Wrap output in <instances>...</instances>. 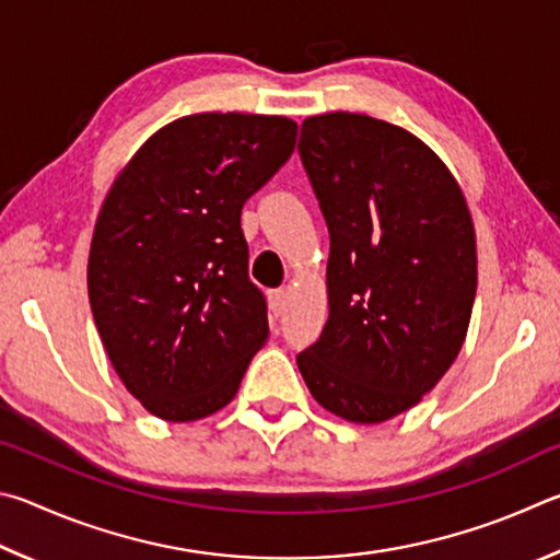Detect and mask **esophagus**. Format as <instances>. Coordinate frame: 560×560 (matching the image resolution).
Listing matches in <instances>:
<instances>
[{"label": "esophagus", "mask_w": 560, "mask_h": 560, "mask_svg": "<svg viewBox=\"0 0 560 560\" xmlns=\"http://www.w3.org/2000/svg\"><path fill=\"white\" fill-rule=\"evenodd\" d=\"M285 305H288V292L285 290L270 292V310H272L275 317H280L282 312H285Z\"/></svg>", "instance_id": "34e87169"}]
</instances>
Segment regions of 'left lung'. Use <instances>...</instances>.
<instances>
[{"label":"left lung","instance_id":"obj_1","mask_svg":"<svg viewBox=\"0 0 560 560\" xmlns=\"http://www.w3.org/2000/svg\"><path fill=\"white\" fill-rule=\"evenodd\" d=\"M300 156L329 229V319L298 354L310 394L349 423L404 413L465 345L477 241L445 162L398 125L307 117Z\"/></svg>","mask_w":560,"mask_h":560}]
</instances>
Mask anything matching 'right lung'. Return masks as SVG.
Wrapping results in <instances>:
<instances>
[{
	"instance_id": "1",
	"label": "right lung",
	"mask_w": 560,
	"mask_h": 560,
	"mask_svg": "<svg viewBox=\"0 0 560 560\" xmlns=\"http://www.w3.org/2000/svg\"><path fill=\"white\" fill-rule=\"evenodd\" d=\"M282 115L196 113L164 125L117 174L97 213L88 298L125 388L189 423L229 406L265 341L241 209L290 160Z\"/></svg>"
}]
</instances>
